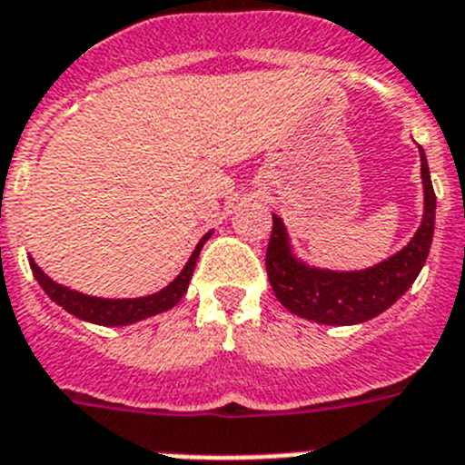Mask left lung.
Returning a JSON list of instances; mask_svg holds the SVG:
<instances>
[{
	"instance_id": "obj_1",
	"label": "left lung",
	"mask_w": 465,
	"mask_h": 465,
	"mask_svg": "<svg viewBox=\"0 0 465 465\" xmlns=\"http://www.w3.org/2000/svg\"><path fill=\"white\" fill-rule=\"evenodd\" d=\"M421 154L423 180V222L410 243L381 264L365 272H321L292 257L288 233L282 222L273 215L272 238L266 248V273L273 294L292 313L322 325H355L379 316L393 306L417 281L426 264L435 229V192L428 173L426 154Z\"/></svg>"
}]
</instances>
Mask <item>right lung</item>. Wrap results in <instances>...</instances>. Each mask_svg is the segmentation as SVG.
Wrapping results in <instances>:
<instances>
[{
    "instance_id": "1",
    "label": "right lung",
    "mask_w": 465,
    "mask_h": 465,
    "mask_svg": "<svg viewBox=\"0 0 465 465\" xmlns=\"http://www.w3.org/2000/svg\"><path fill=\"white\" fill-rule=\"evenodd\" d=\"M210 238V233H205L199 241L196 250L192 252L189 262L184 264L183 273L175 278V281L163 288L161 292L149 294V297H140V300H100V297H88V294L74 292L70 288H63L55 281L46 276V273L39 269L35 262H30L32 273L39 281V285L44 288V292L51 297L58 306H63L64 311H70L72 316L82 318L88 322H98V325H128V322L143 321V318L156 316L161 311H168L183 300L184 292L189 288V281H192L193 266L199 260V252L203 248V243Z\"/></svg>"
}]
</instances>
